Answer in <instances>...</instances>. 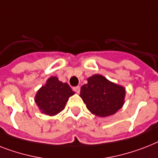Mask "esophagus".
<instances>
[{"instance_id":"obj_1","label":"esophagus","mask_w":158,"mask_h":158,"mask_svg":"<svg viewBox=\"0 0 158 158\" xmlns=\"http://www.w3.org/2000/svg\"><path fill=\"white\" fill-rule=\"evenodd\" d=\"M73 91H75L76 93H79V92H80V87H79V86L74 87V88H73Z\"/></svg>"}]
</instances>
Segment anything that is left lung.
I'll use <instances>...</instances> for the list:
<instances>
[{
    "label": "left lung",
    "instance_id": "left-lung-1",
    "mask_svg": "<svg viewBox=\"0 0 158 158\" xmlns=\"http://www.w3.org/2000/svg\"><path fill=\"white\" fill-rule=\"evenodd\" d=\"M125 88L112 83L101 75H94L88 79V83L81 87L80 97L88 110L98 117L114 114L123 107Z\"/></svg>",
    "mask_w": 158,
    "mask_h": 158
}]
</instances>
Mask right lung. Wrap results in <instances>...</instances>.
<instances>
[{"instance_id":"right-lung-1","label":"right lung","mask_w":158,"mask_h":158,"mask_svg":"<svg viewBox=\"0 0 158 158\" xmlns=\"http://www.w3.org/2000/svg\"><path fill=\"white\" fill-rule=\"evenodd\" d=\"M75 94L69 84L59 81L57 77L48 79L45 85L37 92L35 101L41 113L53 116L65 109L69 97Z\"/></svg>"}]
</instances>
